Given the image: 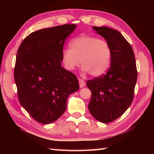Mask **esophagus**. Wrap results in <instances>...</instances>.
I'll return each mask as SVG.
<instances>
[{
  "label": "esophagus",
  "mask_w": 154,
  "mask_h": 154,
  "mask_svg": "<svg viewBox=\"0 0 154 154\" xmlns=\"http://www.w3.org/2000/svg\"><path fill=\"white\" fill-rule=\"evenodd\" d=\"M79 87L81 88H82L84 87L85 85V82L83 79H79Z\"/></svg>",
  "instance_id": "34e87169"
}]
</instances>
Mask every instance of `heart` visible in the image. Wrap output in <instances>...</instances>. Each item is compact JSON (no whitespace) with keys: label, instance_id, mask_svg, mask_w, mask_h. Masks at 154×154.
Wrapping results in <instances>:
<instances>
[{"label":"heart","instance_id":"heart-1","mask_svg":"<svg viewBox=\"0 0 154 154\" xmlns=\"http://www.w3.org/2000/svg\"><path fill=\"white\" fill-rule=\"evenodd\" d=\"M66 69L72 71L82 64L83 72L94 77L105 73L111 64V49L107 41L93 36H81L70 43V49L62 51Z\"/></svg>","mask_w":154,"mask_h":154}]
</instances>
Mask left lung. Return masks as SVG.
I'll use <instances>...</instances> for the list:
<instances>
[{
  "label": "left lung",
  "mask_w": 154,
  "mask_h": 154,
  "mask_svg": "<svg viewBox=\"0 0 154 154\" xmlns=\"http://www.w3.org/2000/svg\"><path fill=\"white\" fill-rule=\"evenodd\" d=\"M111 49V66L106 74L87 82L92 92L88 109L102 123L119 118L131 105L137 80L133 49L118 30L106 26H93Z\"/></svg>",
  "instance_id": "1"
}]
</instances>
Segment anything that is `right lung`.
Returning <instances> with one entry per match:
<instances>
[{
	"mask_svg": "<svg viewBox=\"0 0 154 154\" xmlns=\"http://www.w3.org/2000/svg\"><path fill=\"white\" fill-rule=\"evenodd\" d=\"M76 27L64 24L35 31L18 48L14 69L18 98L41 124L57 120L66 110L69 96L79 89L76 75L61 65L64 43Z\"/></svg>",
	"mask_w": 154,
	"mask_h": 154,
	"instance_id": "add662e5",
	"label": "right lung"
}]
</instances>
